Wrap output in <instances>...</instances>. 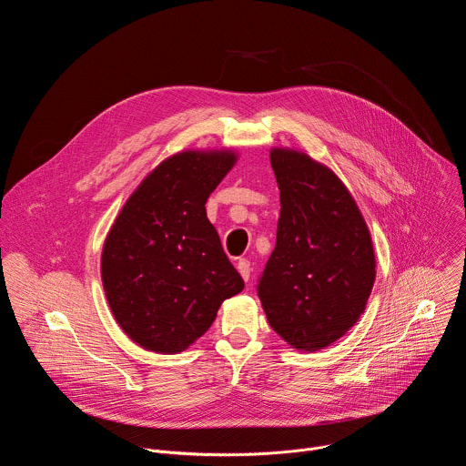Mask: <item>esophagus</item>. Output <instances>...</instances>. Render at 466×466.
<instances>
[{"label": "esophagus", "mask_w": 466, "mask_h": 466, "mask_svg": "<svg viewBox=\"0 0 466 466\" xmlns=\"http://www.w3.org/2000/svg\"><path fill=\"white\" fill-rule=\"evenodd\" d=\"M236 269H238V273L241 275V279L247 282L248 277H250V263H248L245 258H241V259H238V263H236Z\"/></svg>", "instance_id": "obj_1"}]
</instances>
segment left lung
<instances>
[{"label": "left lung", "instance_id": "8db88e82", "mask_svg": "<svg viewBox=\"0 0 466 466\" xmlns=\"http://www.w3.org/2000/svg\"><path fill=\"white\" fill-rule=\"evenodd\" d=\"M280 189L275 250L258 297L293 349L320 350L343 338L367 308L376 258L369 227L343 180L308 153L273 147Z\"/></svg>", "mask_w": 466, "mask_h": 466}]
</instances>
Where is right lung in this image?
<instances>
[{"label":"right lung","mask_w":466,"mask_h":466,"mask_svg":"<svg viewBox=\"0 0 466 466\" xmlns=\"http://www.w3.org/2000/svg\"><path fill=\"white\" fill-rule=\"evenodd\" d=\"M238 151L184 149L130 193L101 252V280L119 328L138 347L178 354L245 284L207 218V198Z\"/></svg>","instance_id":"add662e5"}]
</instances>
